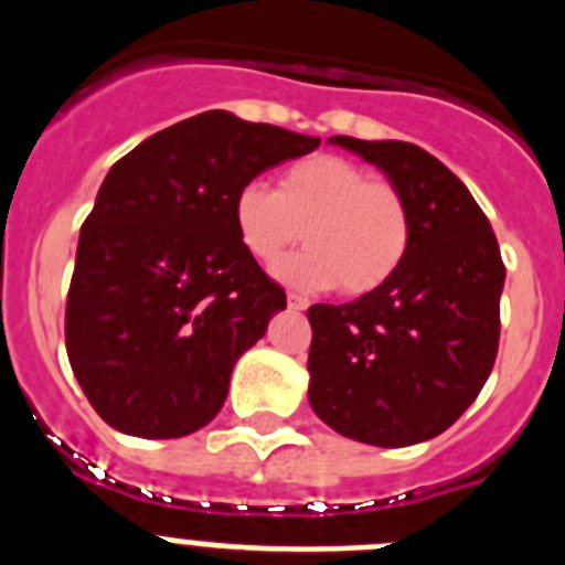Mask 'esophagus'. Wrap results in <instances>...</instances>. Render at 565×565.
I'll return each instance as SVG.
<instances>
[{
  "label": "esophagus",
  "mask_w": 565,
  "mask_h": 565,
  "mask_svg": "<svg viewBox=\"0 0 565 565\" xmlns=\"http://www.w3.org/2000/svg\"><path fill=\"white\" fill-rule=\"evenodd\" d=\"M288 308H294V311H306L308 299L299 297V294H288Z\"/></svg>",
  "instance_id": "34e87169"
}]
</instances>
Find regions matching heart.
I'll return each mask as SVG.
<instances>
[{"label": "heart", "mask_w": 565, "mask_h": 565, "mask_svg": "<svg viewBox=\"0 0 565 565\" xmlns=\"http://www.w3.org/2000/svg\"><path fill=\"white\" fill-rule=\"evenodd\" d=\"M239 243L274 266L299 237L308 246L277 266L299 288L339 286L351 297L382 288L411 248V209L393 183L339 154H311L279 174V186L248 181L232 203Z\"/></svg>", "instance_id": "obj_1"}]
</instances>
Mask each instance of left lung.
I'll list each match as a JSON object with an SVG mask.
<instances>
[{
	"mask_svg": "<svg viewBox=\"0 0 565 565\" xmlns=\"http://www.w3.org/2000/svg\"><path fill=\"white\" fill-rule=\"evenodd\" d=\"M331 143L384 172L411 209V248L382 288L311 306L308 402L339 436L411 447L441 436L495 364L507 268L487 214L416 143Z\"/></svg>",
	"mask_w": 565,
	"mask_h": 565,
	"instance_id": "obj_1",
	"label": "left lung"
}]
</instances>
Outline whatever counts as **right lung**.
I'll return each instance as SVG.
<instances>
[{
    "label": "right lung",
    "mask_w": 565,
    "mask_h": 565,
    "mask_svg": "<svg viewBox=\"0 0 565 565\" xmlns=\"http://www.w3.org/2000/svg\"><path fill=\"white\" fill-rule=\"evenodd\" d=\"M319 138L209 109L154 132L104 178L70 279V367L98 416L138 438H181L221 413L234 364L286 311L239 243L243 183Z\"/></svg>",
    "instance_id": "obj_1"
}]
</instances>
